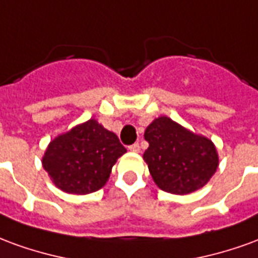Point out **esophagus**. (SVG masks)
Returning a JSON list of instances; mask_svg holds the SVG:
<instances>
[{
    "label": "esophagus",
    "instance_id": "1",
    "mask_svg": "<svg viewBox=\"0 0 258 258\" xmlns=\"http://www.w3.org/2000/svg\"><path fill=\"white\" fill-rule=\"evenodd\" d=\"M128 149L131 152H134V153H138V152L141 151V146L138 145V144H134V145H131V146H128Z\"/></svg>",
    "mask_w": 258,
    "mask_h": 258
}]
</instances>
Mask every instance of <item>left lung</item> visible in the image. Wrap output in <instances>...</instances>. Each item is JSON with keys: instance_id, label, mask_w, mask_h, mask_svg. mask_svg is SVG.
Listing matches in <instances>:
<instances>
[{"instance_id": "8db88e82", "label": "left lung", "mask_w": 258, "mask_h": 258, "mask_svg": "<svg viewBox=\"0 0 258 258\" xmlns=\"http://www.w3.org/2000/svg\"><path fill=\"white\" fill-rule=\"evenodd\" d=\"M144 137L149 144L144 160L155 184L164 192L192 194L203 188L217 171L220 159L213 141L167 116L155 118Z\"/></svg>"}]
</instances>
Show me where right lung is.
I'll return each mask as SVG.
<instances>
[{
	"instance_id": "obj_1",
	"label": "right lung",
	"mask_w": 258,
	"mask_h": 258,
	"mask_svg": "<svg viewBox=\"0 0 258 258\" xmlns=\"http://www.w3.org/2000/svg\"><path fill=\"white\" fill-rule=\"evenodd\" d=\"M125 152L117 135L90 118L53 138L41 162L56 188L87 195L105 186L112 167Z\"/></svg>"
}]
</instances>
